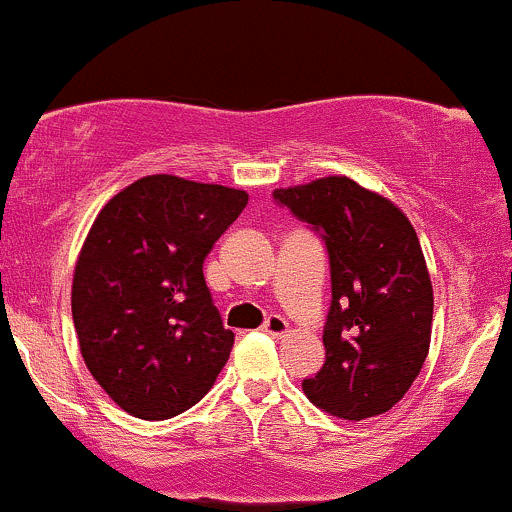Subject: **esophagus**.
Returning <instances> with one entry per match:
<instances>
[{
  "instance_id": "1",
  "label": "esophagus",
  "mask_w": 512,
  "mask_h": 512,
  "mask_svg": "<svg viewBox=\"0 0 512 512\" xmlns=\"http://www.w3.org/2000/svg\"><path fill=\"white\" fill-rule=\"evenodd\" d=\"M262 330L267 334H272V337H276V339H281V337H286V332H289V322H286L281 315H272V317H267V322H264Z\"/></svg>"
}]
</instances>
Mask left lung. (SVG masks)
<instances>
[{
    "instance_id": "8db88e82",
    "label": "left lung",
    "mask_w": 512,
    "mask_h": 512,
    "mask_svg": "<svg viewBox=\"0 0 512 512\" xmlns=\"http://www.w3.org/2000/svg\"><path fill=\"white\" fill-rule=\"evenodd\" d=\"M274 199L330 252L327 358L303 392L339 419L385 414L407 395L431 346L433 286L414 226L395 202L346 175L279 187Z\"/></svg>"
}]
</instances>
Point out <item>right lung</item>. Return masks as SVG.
I'll return each mask as SVG.
<instances>
[{
	"mask_svg": "<svg viewBox=\"0 0 512 512\" xmlns=\"http://www.w3.org/2000/svg\"><path fill=\"white\" fill-rule=\"evenodd\" d=\"M245 204V190L146 175L93 221L74 267V330L86 368L127 414L178 416L226 366L236 334L202 267Z\"/></svg>",
	"mask_w": 512,
	"mask_h": 512,
	"instance_id": "right-lung-1",
	"label": "right lung"
}]
</instances>
